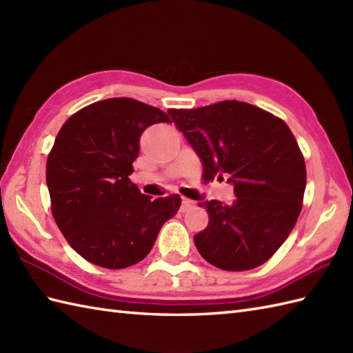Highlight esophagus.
I'll return each instance as SVG.
<instances>
[{
  "instance_id": "esophagus-1",
  "label": "esophagus",
  "mask_w": 353,
  "mask_h": 353,
  "mask_svg": "<svg viewBox=\"0 0 353 353\" xmlns=\"http://www.w3.org/2000/svg\"><path fill=\"white\" fill-rule=\"evenodd\" d=\"M192 206H194V201H192V200L182 197V206H181V211H182V212H186V211H188V209L192 208Z\"/></svg>"
}]
</instances>
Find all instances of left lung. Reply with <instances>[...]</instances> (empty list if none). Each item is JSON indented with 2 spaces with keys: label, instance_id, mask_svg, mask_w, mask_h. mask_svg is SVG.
I'll return each instance as SVG.
<instances>
[{
  "label": "left lung",
  "instance_id": "left-lung-1",
  "mask_svg": "<svg viewBox=\"0 0 353 353\" xmlns=\"http://www.w3.org/2000/svg\"><path fill=\"white\" fill-rule=\"evenodd\" d=\"M168 115L203 162L205 181L228 179L235 200H205L209 223L194 235L209 264L245 272L264 264L291 234L306 186L303 154L281 118L226 100Z\"/></svg>",
  "mask_w": 353,
  "mask_h": 353
}]
</instances>
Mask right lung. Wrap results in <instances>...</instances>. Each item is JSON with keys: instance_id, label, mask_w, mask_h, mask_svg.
<instances>
[{"instance_id": "add662e5", "label": "right lung", "mask_w": 353, "mask_h": 353, "mask_svg": "<svg viewBox=\"0 0 353 353\" xmlns=\"http://www.w3.org/2000/svg\"><path fill=\"white\" fill-rule=\"evenodd\" d=\"M170 123L161 109L133 99H108L80 109L59 130L47 159L51 212L81 258L118 270L144 259L179 194H141L129 176L147 127Z\"/></svg>"}]
</instances>
